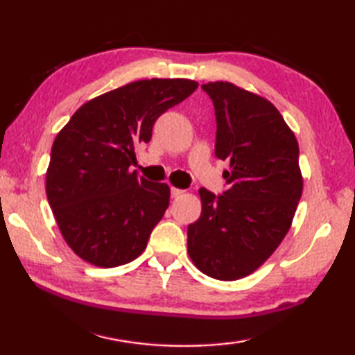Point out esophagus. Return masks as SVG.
I'll use <instances>...</instances> for the list:
<instances>
[{
    "label": "esophagus",
    "instance_id": "esophagus-1",
    "mask_svg": "<svg viewBox=\"0 0 355 355\" xmlns=\"http://www.w3.org/2000/svg\"><path fill=\"white\" fill-rule=\"evenodd\" d=\"M184 189H180V188H173L172 186V189H171V194H172V197L173 199H178V197H182L183 194H184Z\"/></svg>",
    "mask_w": 355,
    "mask_h": 355
}]
</instances>
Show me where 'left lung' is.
Segmentation results:
<instances>
[{"mask_svg": "<svg viewBox=\"0 0 355 355\" xmlns=\"http://www.w3.org/2000/svg\"><path fill=\"white\" fill-rule=\"evenodd\" d=\"M216 111V156L228 161L227 191L199 189L200 218L188 225V254L218 280L257 271L290 230L304 180L299 146L277 107L228 81L202 86Z\"/></svg>", "mask_w": 355, "mask_h": 355, "instance_id": "obj_1", "label": "left lung"}]
</instances>
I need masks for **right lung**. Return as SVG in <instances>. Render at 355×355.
Wrapping results in <instances>:
<instances>
[{
  "mask_svg": "<svg viewBox=\"0 0 355 355\" xmlns=\"http://www.w3.org/2000/svg\"><path fill=\"white\" fill-rule=\"evenodd\" d=\"M186 78L135 81L89 100L59 131L46 197L69 248L98 268L133 261L169 207L171 188L130 171L155 120L196 91Z\"/></svg>",
  "mask_w": 355,
  "mask_h": 355,
  "instance_id": "add662e5",
  "label": "right lung"
}]
</instances>
